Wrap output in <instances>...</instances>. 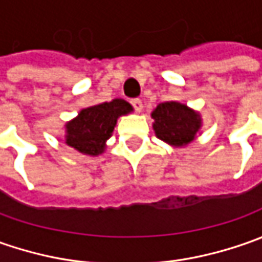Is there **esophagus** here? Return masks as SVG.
Segmentation results:
<instances>
[{
    "label": "esophagus",
    "mask_w": 262,
    "mask_h": 262,
    "mask_svg": "<svg viewBox=\"0 0 262 262\" xmlns=\"http://www.w3.org/2000/svg\"><path fill=\"white\" fill-rule=\"evenodd\" d=\"M131 105L134 106V109H136L138 114H140V112L143 111V102H141L140 99H134V100L131 102Z\"/></svg>",
    "instance_id": "34e87169"
}]
</instances>
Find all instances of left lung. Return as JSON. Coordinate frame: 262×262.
Instances as JSON below:
<instances>
[{"label":"left lung","instance_id":"1","mask_svg":"<svg viewBox=\"0 0 262 262\" xmlns=\"http://www.w3.org/2000/svg\"><path fill=\"white\" fill-rule=\"evenodd\" d=\"M153 129L159 140L172 147H185L196 138L203 126L198 111L179 102H163L153 109Z\"/></svg>","mask_w":262,"mask_h":262}]
</instances>
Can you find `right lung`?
Returning a JSON list of instances; mask_svg holds the SVG:
<instances>
[{"instance_id":"obj_1","label":"right lung","mask_w":262,"mask_h":262,"mask_svg":"<svg viewBox=\"0 0 262 262\" xmlns=\"http://www.w3.org/2000/svg\"><path fill=\"white\" fill-rule=\"evenodd\" d=\"M133 111V106L124 99H114L81 109L76 118L66 124V144L86 156L102 155L106 150V141L112 137L118 118Z\"/></svg>"}]
</instances>
